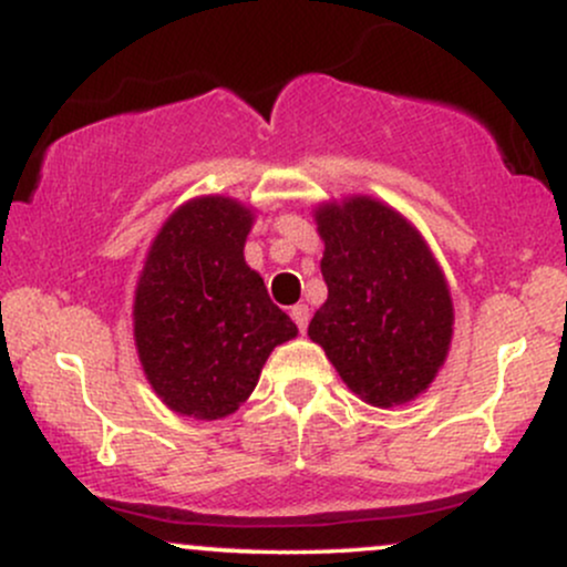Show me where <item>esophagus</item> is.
I'll list each match as a JSON object with an SVG mask.
<instances>
[{"label":"esophagus","mask_w":567,"mask_h":567,"mask_svg":"<svg viewBox=\"0 0 567 567\" xmlns=\"http://www.w3.org/2000/svg\"><path fill=\"white\" fill-rule=\"evenodd\" d=\"M290 317H292V322L298 324V330H301V333H303L306 328H309V306H306V303H296V306H292Z\"/></svg>","instance_id":"obj_1"}]
</instances>
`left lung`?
Returning a JSON list of instances; mask_svg holds the SVG:
<instances>
[{"label": "left lung", "instance_id": "obj_1", "mask_svg": "<svg viewBox=\"0 0 567 567\" xmlns=\"http://www.w3.org/2000/svg\"><path fill=\"white\" fill-rule=\"evenodd\" d=\"M315 218L328 301L309 338L368 405H405L426 392L451 349L445 275L419 229L379 199L324 202Z\"/></svg>", "mask_w": 567, "mask_h": 567}]
</instances>
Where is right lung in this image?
I'll list each match as a JSON object with an SVG mask.
<instances>
[{"label":"right lung","instance_id":"obj_1","mask_svg":"<svg viewBox=\"0 0 567 567\" xmlns=\"http://www.w3.org/2000/svg\"><path fill=\"white\" fill-rule=\"evenodd\" d=\"M250 226L243 202L197 197L148 247L133 303L135 349L154 392L181 415L234 413L275 347L298 333L245 264Z\"/></svg>","mask_w":567,"mask_h":567}]
</instances>
